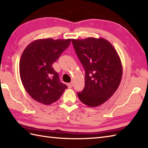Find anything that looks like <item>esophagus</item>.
I'll return each mask as SVG.
<instances>
[{"instance_id": "1", "label": "esophagus", "mask_w": 148, "mask_h": 148, "mask_svg": "<svg viewBox=\"0 0 148 148\" xmlns=\"http://www.w3.org/2000/svg\"><path fill=\"white\" fill-rule=\"evenodd\" d=\"M67 86L69 88H72V86H73V84H72V83H70L67 84Z\"/></svg>"}]
</instances>
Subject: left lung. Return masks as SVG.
<instances>
[{"mask_svg":"<svg viewBox=\"0 0 148 148\" xmlns=\"http://www.w3.org/2000/svg\"><path fill=\"white\" fill-rule=\"evenodd\" d=\"M85 71V86L77 93L81 102L90 108L106 102L120 84L123 67L116 50L108 40L88 37L72 39Z\"/></svg>","mask_w":148,"mask_h":148,"instance_id":"8db88e82","label":"left lung"}]
</instances>
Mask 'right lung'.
<instances>
[{
    "label": "right lung",
    "mask_w": 148,
    "mask_h": 148,
    "mask_svg": "<svg viewBox=\"0 0 148 148\" xmlns=\"http://www.w3.org/2000/svg\"><path fill=\"white\" fill-rule=\"evenodd\" d=\"M71 41V39H37L24 49L20 61V76L25 89L36 101L49 105L57 101L67 88L52 65Z\"/></svg>",
    "instance_id": "1"
}]
</instances>
